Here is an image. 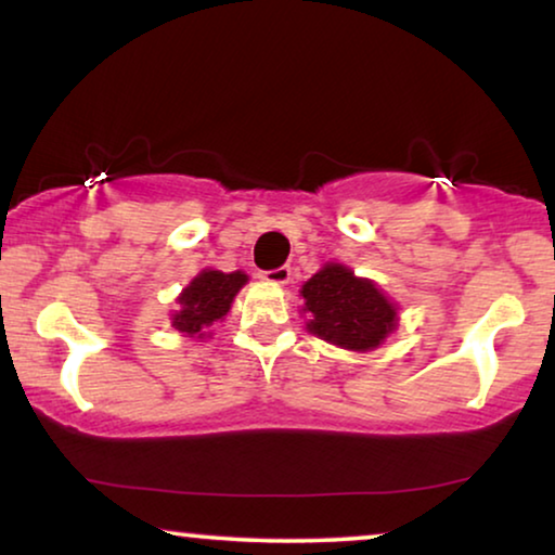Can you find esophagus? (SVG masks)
I'll return each instance as SVG.
<instances>
[{"label": "esophagus", "mask_w": 555, "mask_h": 555, "mask_svg": "<svg viewBox=\"0 0 555 555\" xmlns=\"http://www.w3.org/2000/svg\"><path fill=\"white\" fill-rule=\"evenodd\" d=\"M262 280H268V283H272V285H287L291 283V268L283 264V268H278V270L262 272Z\"/></svg>", "instance_id": "obj_1"}]
</instances>
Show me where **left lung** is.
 Here are the masks:
<instances>
[{
	"mask_svg": "<svg viewBox=\"0 0 555 555\" xmlns=\"http://www.w3.org/2000/svg\"><path fill=\"white\" fill-rule=\"evenodd\" d=\"M308 331L348 351H374L397 328V306L376 283L338 262L323 264L300 291Z\"/></svg>",
	"mask_w": 555,
	"mask_h": 555,
	"instance_id": "obj_1",
	"label": "left lung"
}]
</instances>
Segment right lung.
<instances>
[{
    "instance_id": "add662e5",
    "label": "right lung",
    "mask_w": 555,
    "mask_h": 555,
    "mask_svg": "<svg viewBox=\"0 0 555 555\" xmlns=\"http://www.w3.org/2000/svg\"><path fill=\"white\" fill-rule=\"evenodd\" d=\"M247 283L245 272L202 270L177 298L179 310L171 325L189 338H204L217 321L230 313L234 295Z\"/></svg>"
}]
</instances>
